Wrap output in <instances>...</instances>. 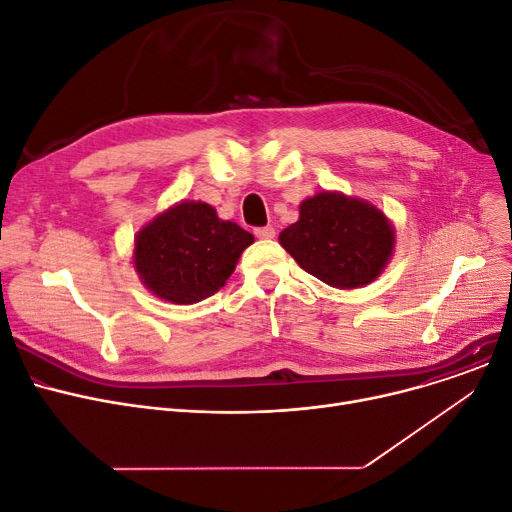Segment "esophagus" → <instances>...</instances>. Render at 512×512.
<instances>
[{
	"mask_svg": "<svg viewBox=\"0 0 512 512\" xmlns=\"http://www.w3.org/2000/svg\"><path fill=\"white\" fill-rule=\"evenodd\" d=\"M275 227H270V225H266V227H258V229H254V235L258 237V239H273L275 237Z\"/></svg>",
	"mask_w": 512,
	"mask_h": 512,
	"instance_id": "esophagus-1",
	"label": "esophagus"
}]
</instances>
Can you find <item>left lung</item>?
I'll return each instance as SVG.
<instances>
[{"mask_svg":"<svg viewBox=\"0 0 512 512\" xmlns=\"http://www.w3.org/2000/svg\"><path fill=\"white\" fill-rule=\"evenodd\" d=\"M279 244L322 283L357 289L382 275L397 235L376 204L322 190L299 204V219L281 231Z\"/></svg>","mask_w":512,"mask_h":512,"instance_id":"8db88e82","label":"left lung"}]
</instances>
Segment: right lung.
<instances>
[{
    "mask_svg": "<svg viewBox=\"0 0 512 512\" xmlns=\"http://www.w3.org/2000/svg\"><path fill=\"white\" fill-rule=\"evenodd\" d=\"M254 235L200 200L175 202L134 237L132 264L142 285L163 302L190 306L215 295Z\"/></svg>",
    "mask_w": 512,
    "mask_h": 512,
    "instance_id": "1",
    "label": "right lung"
}]
</instances>
